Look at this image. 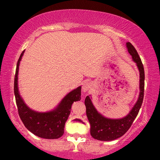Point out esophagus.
<instances>
[{"instance_id": "obj_1", "label": "esophagus", "mask_w": 160, "mask_h": 160, "mask_svg": "<svg viewBox=\"0 0 160 160\" xmlns=\"http://www.w3.org/2000/svg\"><path fill=\"white\" fill-rule=\"evenodd\" d=\"M92 82H89V81H87V82H84L83 83L82 90L84 91V92H86L89 91V89L92 88Z\"/></svg>"}]
</instances>
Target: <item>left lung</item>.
<instances>
[{
  "label": "left lung",
  "mask_w": 160,
  "mask_h": 160,
  "mask_svg": "<svg viewBox=\"0 0 160 160\" xmlns=\"http://www.w3.org/2000/svg\"><path fill=\"white\" fill-rule=\"evenodd\" d=\"M128 51L132 60L136 64L140 73V93L137 102L126 117L122 119H110L102 116L94 106L89 96H87L84 100L86 106L87 117L90 124V134L92 137L98 141H109L117 139L125 134L132 125L141 108L144 94V73L143 65L136 49L130 42L126 43Z\"/></svg>",
  "instance_id": "1"
}]
</instances>
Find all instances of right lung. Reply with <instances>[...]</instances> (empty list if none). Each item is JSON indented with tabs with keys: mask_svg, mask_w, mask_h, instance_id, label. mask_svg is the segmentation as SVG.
<instances>
[{
	"mask_svg": "<svg viewBox=\"0 0 160 160\" xmlns=\"http://www.w3.org/2000/svg\"><path fill=\"white\" fill-rule=\"evenodd\" d=\"M25 50L22 52L17 64L14 77V95L19 117L24 125L32 134L42 138L57 139L64 133L65 124L68 118L72 104L81 100L82 87L68 93L53 110L38 112L28 107L22 98L18 88L19 66Z\"/></svg>",
	"mask_w": 160,
	"mask_h": 160,
	"instance_id": "obj_1",
	"label": "right lung"
}]
</instances>
